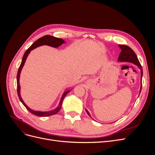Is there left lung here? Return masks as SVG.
<instances>
[{"mask_svg": "<svg viewBox=\"0 0 155 155\" xmlns=\"http://www.w3.org/2000/svg\"><path fill=\"white\" fill-rule=\"evenodd\" d=\"M119 47L121 50V51L120 52V54L119 55L118 60L119 61H121V62L132 63L137 65V66H138V68L140 69V70H141V82H142V76H143V70H142L141 64H140V63L139 62V60L137 58V55H136V54L134 53V51L132 49H131L129 46H127V45H120ZM142 85L141 84L140 93L142 91ZM86 112H87V114L89 115V116H91L90 113H89L87 109H86Z\"/></svg>", "mask_w": 155, "mask_h": 155, "instance_id": "left-lung-1", "label": "left lung"}]
</instances>
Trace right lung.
I'll list each match as a JSON object with an SVG mask.
<instances>
[{
  "label": "right lung",
  "mask_w": 155,
  "mask_h": 155,
  "mask_svg": "<svg viewBox=\"0 0 155 155\" xmlns=\"http://www.w3.org/2000/svg\"><path fill=\"white\" fill-rule=\"evenodd\" d=\"M65 43V41L60 38H57V37H55L51 35H45L43 37H41L39 39H37L35 42H34L33 43L31 46H30V48L28 49L26 52L25 53L24 55L22 57V61L21 63V65L19 68H18V72H17V94L18 96V98H19L20 101L22 102V104L24 105V106L26 108V109L28 110L30 112H31V114L38 116H42V117H46V116H51L57 114L58 112L60 110V109H61V105H62V103L63 101V99L64 98L65 96H66L67 94L71 91V90H67L65 92H64L63 96H61V100L59 102V104L58 106V107L55 109L54 110H50V111H48V112H41V111H36V110H34L28 107L25 103L24 102V101L22 100V97L21 96V93H20V90H21V87H20V84H19V79H20V74H21V70L24 66V64L25 63V61L26 60V58L28 57V55L30 54V52L31 51V50H34V48L38 47V46H42V45H48V46H50L51 47H54V48H58L59 47V46L62 45L63 43Z\"/></svg>",
  "instance_id": "right-lung-1"
}]
</instances>
